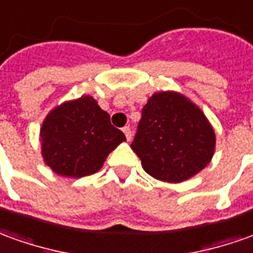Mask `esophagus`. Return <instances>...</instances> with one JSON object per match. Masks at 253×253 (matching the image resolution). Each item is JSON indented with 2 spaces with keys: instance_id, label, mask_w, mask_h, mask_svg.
I'll list each match as a JSON object with an SVG mask.
<instances>
[{
  "instance_id": "1",
  "label": "esophagus",
  "mask_w": 253,
  "mask_h": 253,
  "mask_svg": "<svg viewBox=\"0 0 253 253\" xmlns=\"http://www.w3.org/2000/svg\"><path fill=\"white\" fill-rule=\"evenodd\" d=\"M123 132H124V133H125V137H126V140L129 142L130 139H132V132H130L129 126H124Z\"/></svg>"
}]
</instances>
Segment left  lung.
Here are the masks:
<instances>
[{
    "mask_svg": "<svg viewBox=\"0 0 253 253\" xmlns=\"http://www.w3.org/2000/svg\"><path fill=\"white\" fill-rule=\"evenodd\" d=\"M216 136L201 109L173 90L157 92L142 110L130 144L150 176L180 183L211 163Z\"/></svg>",
    "mask_w": 253,
    "mask_h": 253,
    "instance_id": "8db88e82",
    "label": "left lung"
}]
</instances>
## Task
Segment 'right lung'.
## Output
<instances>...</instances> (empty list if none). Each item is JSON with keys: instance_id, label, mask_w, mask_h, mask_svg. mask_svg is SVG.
Here are the masks:
<instances>
[{"instance_id": "add662e5", "label": "right lung", "mask_w": 253, "mask_h": 253, "mask_svg": "<svg viewBox=\"0 0 253 253\" xmlns=\"http://www.w3.org/2000/svg\"><path fill=\"white\" fill-rule=\"evenodd\" d=\"M41 154L57 175L84 177L103 167L125 135L92 96L64 102L50 111L40 130Z\"/></svg>"}]
</instances>
